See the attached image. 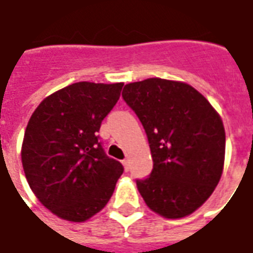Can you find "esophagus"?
Segmentation results:
<instances>
[{
	"instance_id": "1",
	"label": "esophagus",
	"mask_w": 253,
	"mask_h": 253,
	"mask_svg": "<svg viewBox=\"0 0 253 253\" xmlns=\"http://www.w3.org/2000/svg\"><path fill=\"white\" fill-rule=\"evenodd\" d=\"M122 164H123V167H125V169H126V171H128V160H127V159H125V160H122Z\"/></svg>"
}]
</instances>
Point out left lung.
Here are the masks:
<instances>
[{"label": "left lung", "instance_id": "obj_1", "mask_svg": "<svg viewBox=\"0 0 253 253\" xmlns=\"http://www.w3.org/2000/svg\"><path fill=\"white\" fill-rule=\"evenodd\" d=\"M123 100L148 137L153 169L137 188L146 206L169 219L188 216L216 188L225 163V127L190 84L149 78L125 86Z\"/></svg>", "mask_w": 253, "mask_h": 253}]
</instances>
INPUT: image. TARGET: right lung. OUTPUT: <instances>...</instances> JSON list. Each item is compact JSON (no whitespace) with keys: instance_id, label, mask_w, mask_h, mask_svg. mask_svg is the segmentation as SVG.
I'll return each mask as SVG.
<instances>
[{"instance_id":"obj_1","label":"right lung","mask_w":253,"mask_h":253,"mask_svg":"<svg viewBox=\"0 0 253 253\" xmlns=\"http://www.w3.org/2000/svg\"><path fill=\"white\" fill-rule=\"evenodd\" d=\"M123 84L78 82L46 97L24 132L22 163L37 199L59 218L84 222L114 193L123 166L105 155L97 132Z\"/></svg>"}]
</instances>
